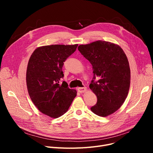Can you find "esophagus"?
<instances>
[{
	"mask_svg": "<svg viewBox=\"0 0 153 153\" xmlns=\"http://www.w3.org/2000/svg\"><path fill=\"white\" fill-rule=\"evenodd\" d=\"M86 89H87V88L85 87H78L77 89V92H79V93L85 92L86 91Z\"/></svg>",
	"mask_w": 153,
	"mask_h": 153,
	"instance_id": "esophagus-1",
	"label": "esophagus"
}]
</instances>
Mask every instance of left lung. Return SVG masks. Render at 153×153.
Returning a JSON list of instances; mask_svg holds the SVG:
<instances>
[{"label": "left lung", "instance_id": "obj_1", "mask_svg": "<svg viewBox=\"0 0 153 153\" xmlns=\"http://www.w3.org/2000/svg\"><path fill=\"white\" fill-rule=\"evenodd\" d=\"M78 50L92 66L89 87L97 102L91 111L103 117L114 114L122 105L130 89V69L125 53L118 45L101 40L79 45Z\"/></svg>", "mask_w": 153, "mask_h": 153}]
</instances>
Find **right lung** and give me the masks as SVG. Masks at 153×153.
Here are the masks:
<instances>
[{"label":"right lung","mask_w":153,"mask_h":153,"mask_svg":"<svg viewBox=\"0 0 153 153\" xmlns=\"http://www.w3.org/2000/svg\"><path fill=\"white\" fill-rule=\"evenodd\" d=\"M78 45H52L37 48L31 55L26 81L30 97L45 115L58 118L68 110L77 92L61 79L64 62Z\"/></svg>","instance_id":"1"}]
</instances>
